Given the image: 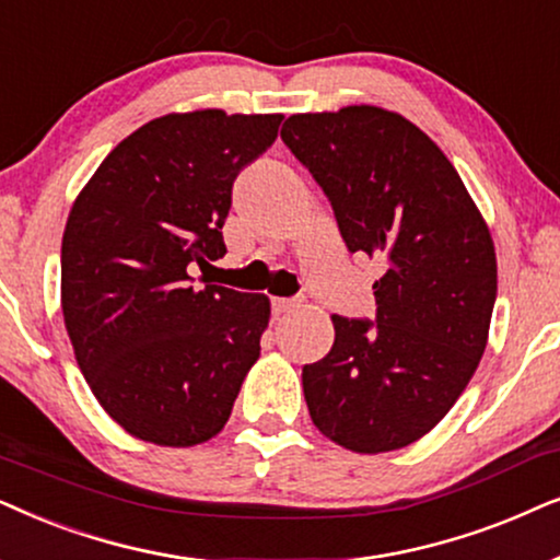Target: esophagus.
Masks as SVG:
<instances>
[{
	"instance_id": "obj_1",
	"label": "esophagus",
	"mask_w": 560,
	"mask_h": 560,
	"mask_svg": "<svg viewBox=\"0 0 560 560\" xmlns=\"http://www.w3.org/2000/svg\"><path fill=\"white\" fill-rule=\"evenodd\" d=\"M292 307H294V300H271V310H273L276 317L287 315V312Z\"/></svg>"
}]
</instances>
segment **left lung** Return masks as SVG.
I'll list each match as a JSON object with an SVG mask.
<instances>
[{"mask_svg": "<svg viewBox=\"0 0 560 560\" xmlns=\"http://www.w3.org/2000/svg\"><path fill=\"white\" fill-rule=\"evenodd\" d=\"M281 140L330 199L350 253L382 256L376 323L332 315L302 369L315 428L353 453L420 441L471 382L497 300V253L458 171L397 112L292 115Z\"/></svg>", "mask_w": 560, "mask_h": 560, "instance_id": "8db88e82", "label": "left lung"}]
</instances>
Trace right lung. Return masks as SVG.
Returning a JSON list of instances; mask_svg holds the SVG:
<instances>
[{
    "label": "right lung",
    "instance_id": "1",
    "mask_svg": "<svg viewBox=\"0 0 560 560\" xmlns=\"http://www.w3.org/2000/svg\"><path fill=\"white\" fill-rule=\"evenodd\" d=\"M284 115L171 112L100 163L63 230L61 307L89 389L119 428L166 448L225 428L260 355L266 294L207 284L189 266L228 253L233 182Z\"/></svg>",
    "mask_w": 560,
    "mask_h": 560
}]
</instances>
